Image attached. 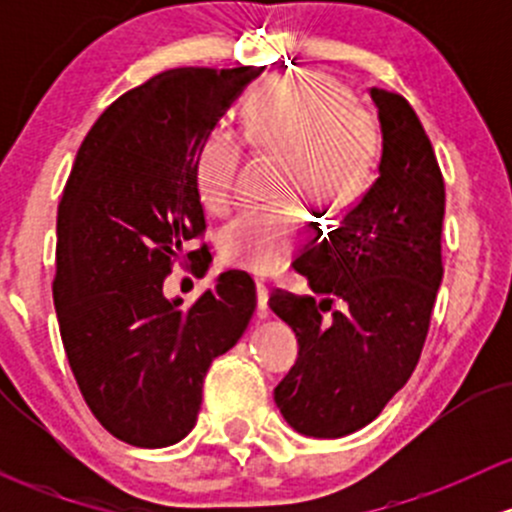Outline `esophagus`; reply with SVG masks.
Masks as SVG:
<instances>
[{
    "label": "esophagus",
    "mask_w": 512,
    "mask_h": 512,
    "mask_svg": "<svg viewBox=\"0 0 512 512\" xmlns=\"http://www.w3.org/2000/svg\"><path fill=\"white\" fill-rule=\"evenodd\" d=\"M267 299H270V289L265 285H257V317L267 319L270 317V309H267Z\"/></svg>",
    "instance_id": "obj_1"
}]
</instances>
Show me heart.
<instances>
[{
	"label": "heart",
	"mask_w": 512,
	"mask_h": 512,
	"mask_svg": "<svg viewBox=\"0 0 512 512\" xmlns=\"http://www.w3.org/2000/svg\"><path fill=\"white\" fill-rule=\"evenodd\" d=\"M342 84L317 71H297L262 86L247 108V133L289 156L285 195H302L327 210L352 205L374 173L379 136L369 113L347 106ZM240 138L215 128L198 156V188L213 210L230 208L240 168ZM304 210L297 200L247 208L225 227L230 265L270 275L297 250Z\"/></svg>",
	"instance_id": "obj_1"
}]
</instances>
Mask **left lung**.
<instances>
[{"mask_svg": "<svg viewBox=\"0 0 512 512\" xmlns=\"http://www.w3.org/2000/svg\"><path fill=\"white\" fill-rule=\"evenodd\" d=\"M369 96L381 128L376 180L294 260L314 297H270L299 344L275 404L312 438L359 431L409 381L443 277L446 188L431 141L404 96Z\"/></svg>", "mask_w": 512, "mask_h": 512, "instance_id": "8db88e82", "label": "left lung"}]
</instances>
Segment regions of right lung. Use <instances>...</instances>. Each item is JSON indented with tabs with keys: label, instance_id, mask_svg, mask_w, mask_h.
Listing matches in <instances>:
<instances>
[{
	"label": "right lung",
	"instance_id": "1",
	"mask_svg": "<svg viewBox=\"0 0 512 512\" xmlns=\"http://www.w3.org/2000/svg\"><path fill=\"white\" fill-rule=\"evenodd\" d=\"M265 66L173 69L113 101L76 153L56 218L54 307L86 404L138 448L183 441L203 379L257 307L255 282L223 272L193 307L163 280L203 235L198 156ZM200 277L205 247L188 252Z\"/></svg>",
	"mask_w": 512,
	"mask_h": 512
}]
</instances>
